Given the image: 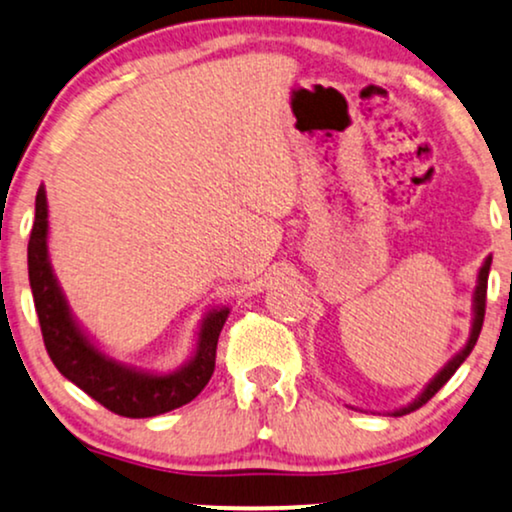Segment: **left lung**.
<instances>
[{"label":"left lung","instance_id":"1","mask_svg":"<svg viewBox=\"0 0 512 512\" xmlns=\"http://www.w3.org/2000/svg\"><path fill=\"white\" fill-rule=\"evenodd\" d=\"M489 268H491V258H487V261H484V266H482V270H479V277H477V289H475V323H472V332H470V342H468V346H465V349L460 351L458 356L453 358V361H451L449 365H446V368L441 370L439 375L434 377V380H432L430 384H427V389L422 391L418 399L410 403L408 408L396 410L394 415H406V413H410V410H418V408L425 406V403L430 401L432 396L437 394V391H439L441 387H444L446 382L451 380L453 372H456V370L460 368V365H463L465 358L470 356V351L475 349L477 337H479V332H482V325H484V311H487V280H489Z\"/></svg>","mask_w":512,"mask_h":512}]
</instances>
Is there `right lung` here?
Returning a JSON list of instances; mask_svg holds the SVG:
<instances>
[{"label": "right lung", "instance_id": "right-lung-1", "mask_svg": "<svg viewBox=\"0 0 512 512\" xmlns=\"http://www.w3.org/2000/svg\"><path fill=\"white\" fill-rule=\"evenodd\" d=\"M28 277L44 349L66 380L123 418H154L197 399L216 370L218 337L227 308L206 315L194 358L173 375H147L102 356L73 323L47 261V197L37 189L35 223L28 242Z\"/></svg>", "mask_w": 512, "mask_h": 512}]
</instances>
